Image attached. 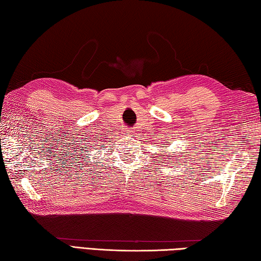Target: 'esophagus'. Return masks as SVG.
<instances>
[{
	"instance_id": "34e87169",
	"label": "esophagus",
	"mask_w": 261,
	"mask_h": 261,
	"mask_svg": "<svg viewBox=\"0 0 261 261\" xmlns=\"http://www.w3.org/2000/svg\"><path fill=\"white\" fill-rule=\"evenodd\" d=\"M134 132H135V130H130V133H134Z\"/></svg>"
}]
</instances>
